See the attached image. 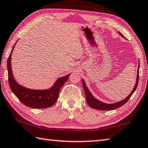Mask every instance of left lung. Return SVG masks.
Wrapping results in <instances>:
<instances>
[{
	"mask_svg": "<svg viewBox=\"0 0 148 148\" xmlns=\"http://www.w3.org/2000/svg\"><path fill=\"white\" fill-rule=\"evenodd\" d=\"M119 34L121 36L124 37L123 34H121V33H119ZM139 66H140V65H139V63H138V69H139ZM138 77H139V75H138V70L137 81H136L135 85L134 88V89H133V90L132 91L131 93L130 94V95L126 98V99L121 101H119V102L113 103V104L105 103L103 102H101V101H100L99 100H97V99H95V98L91 94V92H90L88 88H87V86H86L85 81H84L82 79L83 86L84 90H85L86 102H87L88 105H89V106H90L91 108H94V109L99 110H115L116 108H119V107H121V106H123V105H124V104H125L127 102V101L129 100V99L130 98V97L132 96V94L134 93V92L135 91V90H136V88H137V85H138Z\"/></svg>",
	"mask_w": 148,
	"mask_h": 148,
	"instance_id": "obj_1",
	"label": "left lung"
}]
</instances>
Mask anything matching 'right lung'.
Returning <instances> with one entry per match:
<instances>
[{"mask_svg": "<svg viewBox=\"0 0 148 148\" xmlns=\"http://www.w3.org/2000/svg\"><path fill=\"white\" fill-rule=\"evenodd\" d=\"M15 44L13 45L7 62L8 81L11 91L20 101L29 108H46L53 106L58 99L61 87L67 81L71 74L58 78L54 85L47 90H33L20 85L14 79L11 66V54Z\"/></svg>", "mask_w": 148, "mask_h": 148, "instance_id": "add662e5", "label": "right lung"}]
</instances>
